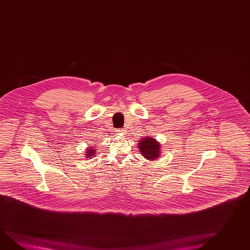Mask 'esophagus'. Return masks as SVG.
<instances>
[{
	"label": "esophagus",
	"mask_w": 250,
	"mask_h": 250,
	"mask_svg": "<svg viewBox=\"0 0 250 250\" xmlns=\"http://www.w3.org/2000/svg\"><path fill=\"white\" fill-rule=\"evenodd\" d=\"M117 132H118V134H125V130L124 129V128H121V129H119V130H117Z\"/></svg>",
	"instance_id": "esophagus-1"
}]
</instances>
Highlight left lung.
Instances as JSON below:
<instances>
[{
	"label": "left lung",
	"instance_id": "obj_1",
	"mask_svg": "<svg viewBox=\"0 0 250 250\" xmlns=\"http://www.w3.org/2000/svg\"><path fill=\"white\" fill-rule=\"evenodd\" d=\"M139 149L143 156L147 160L155 161L160 156L161 146L158 142L152 137H145L138 143Z\"/></svg>",
	"mask_w": 250,
	"mask_h": 250
}]
</instances>
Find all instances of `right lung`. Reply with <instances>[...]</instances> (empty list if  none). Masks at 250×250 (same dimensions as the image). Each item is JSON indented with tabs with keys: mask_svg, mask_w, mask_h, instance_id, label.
I'll use <instances>...</instances> for the list:
<instances>
[{
	"mask_svg": "<svg viewBox=\"0 0 250 250\" xmlns=\"http://www.w3.org/2000/svg\"><path fill=\"white\" fill-rule=\"evenodd\" d=\"M85 153V158H88V157H93L94 156V154L96 153V149H92V148H89V149H87L86 150V152Z\"/></svg>",
	"mask_w": 250,
	"mask_h": 250,
	"instance_id": "1",
	"label": "right lung"
}]
</instances>
